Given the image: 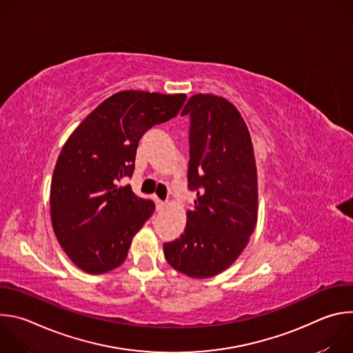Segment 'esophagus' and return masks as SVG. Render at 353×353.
I'll return each mask as SVG.
<instances>
[{
  "mask_svg": "<svg viewBox=\"0 0 353 353\" xmlns=\"http://www.w3.org/2000/svg\"><path fill=\"white\" fill-rule=\"evenodd\" d=\"M155 203H157V210H158V211H162V210L166 207V204L163 203V201H161V199H158V198L155 199Z\"/></svg>",
  "mask_w": 353,
  "mask_h": 353,
  "instance_id": "1",
  "label": "esophagus"
}]
</instances>
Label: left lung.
Here are the masks:
<instances>
[{
	"label": "left lung",
	"mask_w": 353,
	"mask_h": 353,
	"mask_svg": "<svg viewBox=\"0 0 353 353\" xmlns=\"http://www.w3.org/2000/svg\"><path fill=\"white\" fill-rule=\"evenodd\" d=\"M188 116V190L196 194L180 239L163 244L168 263L191 278L226 270L257 223V169L253 143L237 109L214 94H194Z\"/></svg>",
	"instance_id": "left-lung-1"
}]
</instances>
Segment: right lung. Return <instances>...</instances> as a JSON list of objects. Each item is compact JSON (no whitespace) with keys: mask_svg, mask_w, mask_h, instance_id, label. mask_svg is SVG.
Instances as JSON below:
<instances>
[{"mask_svg":"<svg viewBox=\"0 0 353 353\" xmlns=\"http://www.w3.org/2000/svg\"><path fill=\"white\" fill-rule=\"evenodd\" d=\"M185 94L114 93L71 134L59 157L50 192L52 223L71 261L88 274L121 265L131 240L155 211L134 194L131 177L142 135L176 117Z\"/></svg>","mask_w":353,"mask_h":353,"instance_id":"1","label":"right lung"}]
</instances>
